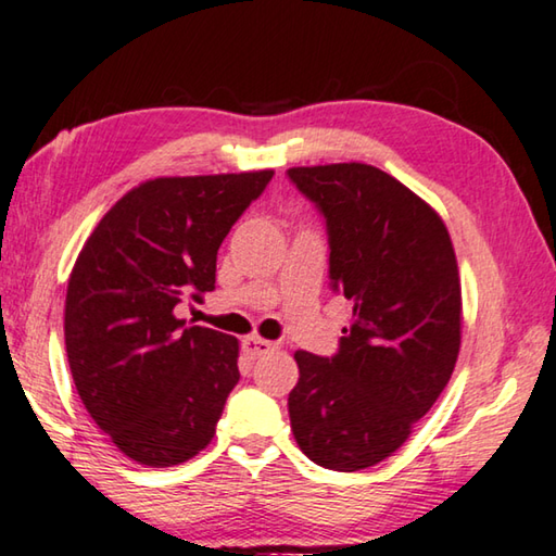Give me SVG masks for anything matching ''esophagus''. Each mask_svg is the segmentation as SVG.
<instances>
[{
    "instance_id": "34e87169",
    "label": "esophagus",
    "mask_w": 556,
    "mask_h": 556,
    "mask_svg": "<svg viewBox=\"0 0 556 556\" xmlns=\"http://www.w3.org/2000/svg\"><path fill=\"white\" fill-rule=\"evenodd\" d=\"M269 351H275V343L265 341V338H260V336H250L242 341V353L248 357H260Z\"/></svg>"
}]
</instances>
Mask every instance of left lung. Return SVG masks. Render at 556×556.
<instances>
[{"label":"left lung","instance_id":"obj_1","mask_svg":"<svg viewBox=\"0 0 556 556\" xmlns=\"http://www.w3.org/2000/svg\"><path fill=\"white\" fill-rule=\"evenodd\" d=\"M287 176L324 215L328 279L353 304L336 355L294 353L291 431L314 464L351 473L394 454L451 380L460 348L454 244L437 211L380 168Z\"/></svg>","mask_w":556,"mask_h":556}]
</instances>
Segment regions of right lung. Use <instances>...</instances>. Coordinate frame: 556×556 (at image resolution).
<instances>
[{
	"label": "right lung",
	"mask_w": 556,
	"mask_h": 556,
	"mask_svg": "<svg viewBox=\"0 0 556 556\" xmlns=\"http://www.w3.org/2000/svg\"><path fill=\"white\" fill-rule=\"evenodd\" d=\"M275 172L154 178L112 205L65 294V353L83 404L122 454L166 468L215 437L240 380L238 338L174 308L215 289L225 235Z\"/></svg>",
	"instance_id": "add662e5"
}]
</instances>
